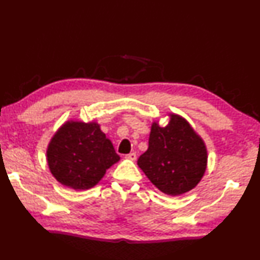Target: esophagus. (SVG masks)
Returning <instances> with one entry per match:
<instances>
[{
	"label": "esophagus",
	"instance_id": "34e87169",
	"mask_svg": "<svg viewBox=\"0 0 260 260\" xmlns=\"http://www.w3.org/2000/svg\"><path fill=\"white\" fill-rule=\"evenodd\" d=\"M124 159L130 160V161H136V160H137V154L135 153V152H132V153L126 154V155L124 156Z\"/></svg>",
	"mask_w": 260,
	"mask_h": 260
}]
</instances>
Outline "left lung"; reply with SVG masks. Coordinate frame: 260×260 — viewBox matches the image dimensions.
<instances>
[{
  "label": "left lung",
  "mask_w": 260,
  "mask_h": 260,
  "mask_svg": "<svg viewBox=\"0 0 260 260\" xmlns=\"http://www.w3.org/2000/svg\"><path fill=\"white\" fill-rule=\"evenodd\" d=\"M169 123L152 122L149 148L138 166L161 192L171 196L191 191L201 182L207 168L203 139L185 118L170 112Z\"/></svg>",
  "instance_id": "obj_1"
}]
</instances>
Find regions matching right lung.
Wrapping results in <instances>:
<instances>
[{
	"label": "right lung",
	"instance_id": "right-lung-1",
	"mask_svg": "<svg viewBox=\"0 0 260 260\" xmlns=\"http://www.w3.org/2000/svg\"><path fill=\"white\" fill-rule=\"evenodd\" d=\"M46 160L50 173L60 184L82 191L97 185L120 156L97 121L71 119L50 139Z\"/></svg>",
	"mask_w": 260,
	"mask_h": 260
}]
</instances>
